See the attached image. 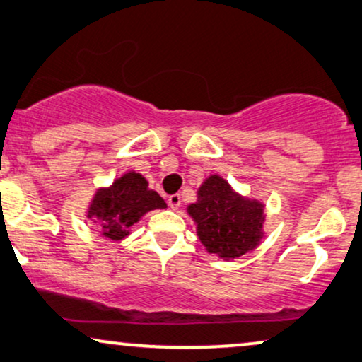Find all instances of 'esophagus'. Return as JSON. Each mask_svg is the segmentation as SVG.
Segmentation results:
<instances>
[{
  "mask_svg": "<svg viewBox=\"0 0 362 362\" xmlns=\"http://www.w3.org/2000/svg\"><path fill=\"white\" fill-rule=\"evenodd\" d=\"M167 202H169V206L172 208V210H179L180 208V195H177V193L175 195H170Z\"/></svg>",
  "mask_w": 362,
  "mask_h": 362,
  "instance_id": "obj_1",
  "label": "esophagus"
}]
</instances>
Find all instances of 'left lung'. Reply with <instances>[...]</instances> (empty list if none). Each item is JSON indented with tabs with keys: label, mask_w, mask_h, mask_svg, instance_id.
Here are the masks:
<instances>
[{
	"label": "left lung",
	"mask_w": 362,
	"mask_h": 362,
	"mask_svg": "<svg viewBox=\"0 0 362 362\" xmlns=\"http://www.w3.org/2000/svg\"><path fill=\"white\" fill-rule=\"evenodd\" d=\"M187 211L206 251L225 261L252 251L264 236V203L239 195L220 175L202 183L197 202Z\"/></svg>",
	"instance_id": "obj_1"
}]
</instances>
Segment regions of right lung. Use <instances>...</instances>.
<instances>
[{
    "label": "right lung",
    "instance_id": "1",
    "mask_svg": "<svg viewBox=\"0 0 362 362\" xmlns=\"http://www.w3.org/2000/svg\"><path fill=\"white\" fill-rule=\"evenodd\" d=\"M167 208L164 198L151 190L149 183L134 170L126 172L110 187L98 188L86 218L100 223L101 236L121 241L146 213Z\"/></svg>",
    "mask_w": 362,
    "mask_h": 362
}]
</instances>
